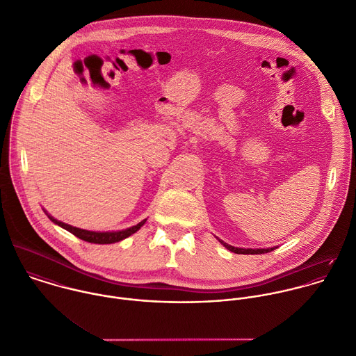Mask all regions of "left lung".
<instances>
[{"mask_svg":"<svg viewBox=\"0 0 356 356\" xmlns=\"http://www.w3.org/2000/svg\"><path fill=\"white\" fill-rule=\"evenodd\" d=\"M218 239V238H217ZM218 242L225 246L229 252H234L236 254H263V253H268V252H273L274 249H277V246L274 248H267V249H245V248H235V246H231L228 243H225L224 241L218 239Z\"/></svg>","mask_w":356,"mask_h":356,"instance_id":"1","label":"left lung"}]
</instances>
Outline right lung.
I'll use <instances>...</instances> for the list:
<instances>
[{
  "label": "right lung",
  "mask_w": 356,
  "mask_h": 356,
  "mask_svg": "<svg viewBox=\"0 0 356 356\" xmlns=\"http://www.w3.org/2000/svg\"><path fill=\"white\" fill-rule=\"evenodd\" d=\"M44 212L47 213V216L49 217V220L55 224H58L59 227L67 229L69 232L74 234L75 236H78L79 239L82 241H86V242H90V243H99V245H107V243H115V242H120L128 236H131L132 234H135L136 231H139L143 227V224L147 221V218L142 220L139 224L136 225H132L129 228H125V229H120V231H88V229H82V228H76V227H72L70 224H66L55 217H52L51 214H48V212L44 209Z\"/></svg>",
  "instance_id": "add662e5"
}]
</instances>
